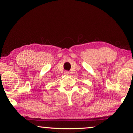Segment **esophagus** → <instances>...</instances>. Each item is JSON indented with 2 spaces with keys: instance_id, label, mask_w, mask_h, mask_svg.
I'll use <instances>...</instances> for the list:
<instances>
[{
  "instance_id": "obj_1",
  "label": "esophagus",
  "mask_w": 133,
  "mask_h": 133,
  "mask_svg": "<svg viewBox=\"0 0 133 133\" xmlns=\"http://www.w3.org/2000/svg\"><path fill=\"white\" fill-rule=\"evenodd\" d=\"M64 73H65V74H66V75L69 74V72H68V71H66V72H65Z\"/></svg>"
}]
</instances>
